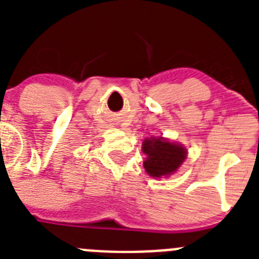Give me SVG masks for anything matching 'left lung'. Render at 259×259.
<instances>
[{"label":"left lung","mask_w":259,"mask_h":259,"mask_svg":"<svg viewBox=\"0 0 259 259\" xmlns=\"http://www.w3.org/2000/svg\"><path fill=\"white\" fill-rule=\"evenodd\" d=\"M143 153L146 154L144 168L152 178L170 176L179 170L187 158L184 146L163 137H146L143 143Z\"/></svg>","instance_id":"8db88e82"}]
</instances>
